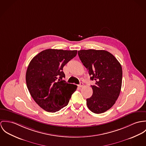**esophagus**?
Segmentation results:
<instances>
[{"label":"esophagus","instance_id":"34e87169","mask_svg":"<svg viewBox=\"0 0 146 146\" xmlns=\"http://www.w3.org/2000/svg\"><path fill=\"white\" fill-rule=\"evenodd\" d=\"M83 86V83L82 82H81L80 84V85H79V87H82Z\"/></svg>","mask_w":146,"mask_h":146}]
</instances>
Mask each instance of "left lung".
Wrapping results in <instances>:
<instances>
[{"label": "left lung", "mask_w": 146, "mask_h": 146, "mask_svg": "<svg viewBox=\"0 0 146 146\" xmlns=\"http://www.w3.org/2000/svg\"><path fill=\"white\" fill-rule=\"evenodd\" d=\"M80 59L87 68L91 80L92 96L87 98L88 109L95 113H103L110 109L120 95L122 83V68L110 52L94 49L78 51Z\"/></svg>", "instance_id": "8db88e82"}]
</instances>
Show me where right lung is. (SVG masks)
<instances>
[{"instance_id": "obj_1", "label": "right lung", "mask_w": 146, "mask_h": 146, "mask_svg": "<svg viewBox=\"0 0 146 146\" xmlns=\"http://www.w3.org/2000/svg\"><path fill=\"white\" fill-rule=\"evenodd\" d=\"M77 50L46 49L36 55L28 66L26 80L34 101L44 110L55 113L66 106L77 86L62 80L64 66Z\"/></svg>"}]
</instances>
